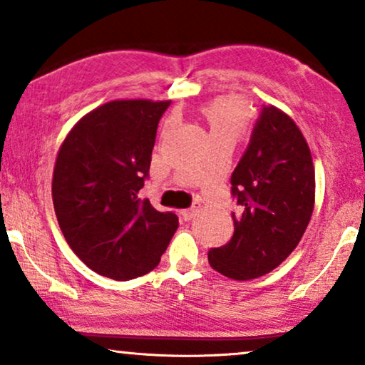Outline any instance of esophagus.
I'll return each mask as SVG.
<instances>
[{
  "label": "esophagus",
  "mask_w": 365,
  "mask_h": 365,
  "mask_svg": "<svg viewBox=\"0 0 365 365\" xmlns=\"http://www.w3.org/2000/svg\"><path fill=\"white\" fill-rule=\"evenodd\" d=\"M198 210H200V203H198V202H195L190 208H187V210H182L180 215H182V218H183V220H187V222H188V220H192V218L195 217V215L198 213Z\"/></svg>",
  "instance_id": "obj_1"
}]
</instances>
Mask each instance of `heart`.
<instances>
[{
  "instance_id": "b5f03b06",
  "label": "heart",
  "mask_w": 365,
  "mask_h": 365,
  "mask_svg": "<svg viewBox=\"0 0 365 365\" xmlns=\"http://www.w3.org/2000/svg\"><path fill=\"white\" fill-rule=\"evenodd\" d=\"M212 142L230 138L235 140L248 127V107L240 97L223 96L202 106Z\"/></svg>"
}]
</instances>
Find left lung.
<instances>
[{
	"label": "left lung",
	"instance_id": "obj_1",
	"mask_svg": "<svg viewBox=\"0 0 365 365\" xmlns=\"http://www.w3.org/2000/svg\"><path fill=\"white\" fill-rule=\"evenodd\" d=\"M314 167L294 120L263 106L232 175L235 233L208 251L213 269L232 279L258 278L292 253L314 210Z\"/></svg>",
	"mask_w": 365,
	"mask_h": 365
}]
</instances>
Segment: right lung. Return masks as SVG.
<instances>
[{"label":"right lung","mask_w":365,"mask_h":365,"mask_svg":"<svg viewBox=\"0 0 365 365\" xmlns=\"http://www.w3.org/2000/svg\"><path fill=\"white\" fill-rule=\"evenodd\" d=\"M170 101H112L82 117L56 158L53 202L68 245L115 281L160 263L178 217L138 192L148 178L157 127Z\"/></svg>","instance_id":"right-lung-1"}]
</instances>
